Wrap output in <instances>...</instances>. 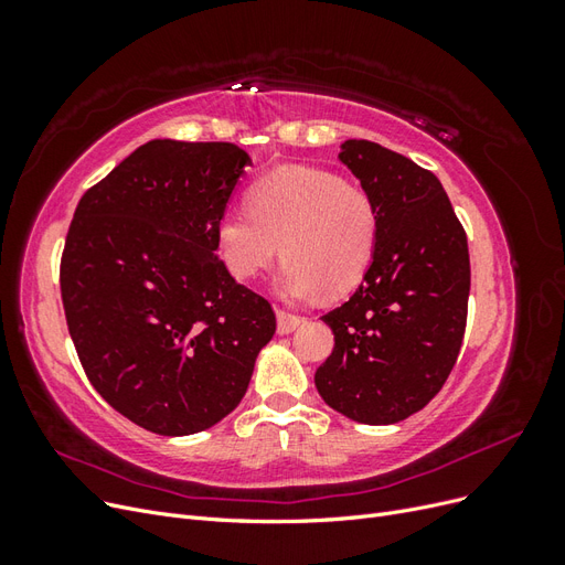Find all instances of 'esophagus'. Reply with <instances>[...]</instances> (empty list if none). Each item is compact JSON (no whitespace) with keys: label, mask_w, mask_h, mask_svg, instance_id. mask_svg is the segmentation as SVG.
Listing matches in <instances>:
<instances>
[{"label":"esophagus","mask_w":565,"mask_h":565,"mask_svg":"<svg viewBox=\"0 0 565 565\" xmlns=\"http://www.w3.org/2000/svg\"><path fill=\"white\" fill-rule=\"evenodd\" d=\"M276 316H278V332H280V334L295 332V330L299 328V324L303 322L301 316H295V313H289V311H285V309H276Z\"/></svg>","instance_id":"obj_1"}]
</instances>
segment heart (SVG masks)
<instances>
[{
    "mask_svg": "<svg viewBox=\"0 0 565 565\" xmlns=\"http://www.w3.org/2000/svg\"><path fill=\"white\" fill-rule=\"evenodd\" d=\"M380 210L363 185L309 167L276 169L247 191V207L216 221V252L235 280H254L287 259L280 289L309 299L344 295L363 280L380 245Z\"/></svg>",
    "mask_w": 565,
    "mask_h": 565,
    "instance_id": "b5f03b06",
    "label": "heart"
}]
</instances>
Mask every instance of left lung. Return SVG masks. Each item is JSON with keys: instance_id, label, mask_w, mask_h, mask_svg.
<instances>
[{"instance_id": "obj_1", "label": "left lung", "mask_w": 565, "mask_h": 565, "mask_svg": "<svg viewBox=\"0 0 565 565\" xmlns=\"http://www.w3.org/2000/svg\"><path fill=\"white\" fill-rule=\"evenodd\" d=\"M344 162L380 210V245L363 285L322 320L334 349L316 370L322 401L361 424H396L429 403L457 363L471 287L467 233L440 181L372 141Z\"/></svg>"}]
</instances>
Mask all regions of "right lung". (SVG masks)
I'll list each match as a JSON object with an SVG mask.
<instances>
[{"instance_id":"right-lung-1","label":"right lung","mask_w":565,"mask_h":565,"mask_svg":"<svg viewBox=\"0 0 565 565\" xmlns=\"http://www.w3.org/2000/svg\"><path fill=\"white\" fill-rule=\"evenodd\" d=\"M249 162L235 143L148 141L82 195L67 228L61 299L79 363L152 434H198L233 413L276 332L270 303L214 254Z\"/></svg>"}]
</instances>
